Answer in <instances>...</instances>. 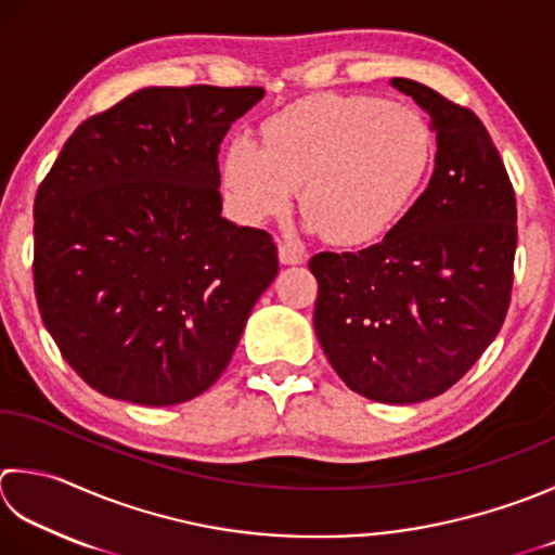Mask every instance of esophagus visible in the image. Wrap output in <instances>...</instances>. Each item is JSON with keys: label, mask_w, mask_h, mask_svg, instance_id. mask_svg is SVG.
<instances>
[{"label": "esophagus", "mask_w": 555, "mask_h": 555, "mask_svg": "<svg viewBox=\"0 0 555 555\" xmlns=\"http://www.w3.org/2000/svg\"><path fill=\"white\" fill-rule=\"evenodd\" d=\"M306 247L296 241H281L279 243V259L281 264H302L306 262Z\"/></svg>", "instance_id": "34e87169"}]
</instances>
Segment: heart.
I'll return each mask as SVG.
<instances>
[{
    "mask_svg": "<svg viewBox=\"0 0 555 555\" xmlns=\"http://www.w3.org/2000/svg\"><path fill=\"white\" fill-rule=\"evenodd\" d=\"M264 146L235 139L225 188L245 221L284 216L298 197L308 225L363 245L404 216L428 176L433 132L418 111L365 93H320L276 113Z\"/></svg>",
    "mask_w": 555,
    "mask_h": 555,
    "instance_id": "heart-1",
    "label": "heart"
}]
</instances>
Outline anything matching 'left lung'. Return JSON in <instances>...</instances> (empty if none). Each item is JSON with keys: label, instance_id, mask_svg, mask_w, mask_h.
Instances as JSON below:
<instances>
[{"label": "left lung", "instance_id": "left-lung-1", "mask_svg": "<svg viewBox=\"0 0 555 555\" xmlns=\"http://www.w3.org/2000/svg\"><path fill=\"white\" fill-rule=\"evenodd\" d=\"M436 132L426 192L383 241L320 253L314 332L346 387L416 404L460 383L501 332L513 296L517 204L486 127L426 83L392 79Z\"/></svg>", "mask_w": 555, "mask_h": 555}]
</instances>
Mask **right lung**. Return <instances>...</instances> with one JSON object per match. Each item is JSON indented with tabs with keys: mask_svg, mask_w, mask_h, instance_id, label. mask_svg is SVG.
<instances>
[{
	"mask_svg": "<svg viewBox=\"0 0 555 555\" xmlns=\"http://www.w3.org/2000/svg\"><path fill=\"white\" fill-rule=\"evenodd\" d=\"M259 86H154L74 129L33 204V286L95 392L170 406L225 371L279 274L267 231L221 216L219 146Z\"/></svg>",
	"mask_w": 555,
	"mask_h": 555,
	"instance_id": "add662e5",
	"label": "right lung"
}]
</instances>
